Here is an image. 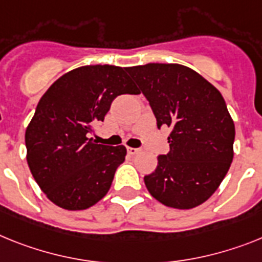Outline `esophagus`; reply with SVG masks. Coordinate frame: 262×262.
I'll return each instance as SVG.
<instances>
[{
	"label": "esophagus",
	"mask_w": 262,
	"mask_h": 262,
	"mask_svg": "<svg viewBox=\"0 0 262 262\" xmlns=\"http://www.w3.org/2000/svg\"><path fill=\"white\" fill-rule=\"evenodd\" d=\"M141 151V149L140 148H127V153L132 156H135V155H138Z\"/></svg>",
	"instance_id": "34e87169"
}]
</instances>
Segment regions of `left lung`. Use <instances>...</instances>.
I'll return each instance as SVG.
<instances>
[{"mask_svg": "<svg viewBox=\"0 0 262 262\" xmlns=\"http://www.w3.org/2000/svg\"><path fill=\"white\" fill-rule=\"evenodd\" d=\"M150 104L158 129L168 126V155L158 156L145 185L157 201L192 209L216 192L233 161L234 122L219 90L180 63L126 68Z\"/></svg>", "mask_w": 262, "mask_h": 262, "instance_id": "left-lung-1", "label": "left lung"}]
</instances>
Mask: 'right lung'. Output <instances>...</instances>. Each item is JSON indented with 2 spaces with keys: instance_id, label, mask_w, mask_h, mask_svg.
I'll return each instance as SVG.
<instances>
[{
  "instance_id": "add662e5",
  "label": "right lung",
  "mask_w": 262,
  "mask_h": 262,
  "mask_svg": "<svg viewBox=\"0 0 262 262\" xmlns=\"http://www.w3.org/2000/svg\"><path fill=\"white\" fill-rule=\"evenodd\" d=\"M126 68L86 65L46 90L25 132L26 161L46 197L67 210H82L105 197L124 145L96 144L94 126L120 94H138Z\"/></svg>"
}]
</instances>
